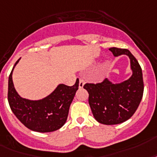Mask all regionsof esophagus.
Segmentation results:
<instances>
[{"mask_svg":"<svg viewBox=\"0 0 157 157\" xmlns=\"http://www.w3.org/2000/svg\"><path fill=\"white\" fill-rule=\"evenodd\" d=\"M85 85V81H84V79L83 78H80L79 79V88H83Z\"/></svg>","mask_w":157,"mask_h":157,"instance_id":"1","label":"esophagus"}]
</instances>
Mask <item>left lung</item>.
<instances>
[{
  "mask_svg": "<svg viewBox=\"0 0 157 157\" xmlns=\"http://www.w3.org/2000/svg\"><path fill=\"white\" fill-rule=\"evenodd\" d=\"M114 56L129 57L132 75L121 83L105 79L98 84H85L89 93V104L94 118L105 125H114L128 120L136 111L144 94V81L140 65L129 50L111 48Z\"/></svg>",
  "mask_w": 157,
  "mask_h": 157,
  "instance_id": "8db88e82",
  "label": "left lung"
}]
</instances>
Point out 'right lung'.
<instances>
[{
  "instance_id": "add662e5",
  "label": "right lung",
  "mask_w": 157,
  "mask_h": 157,
  "mask_svg": "<svg viewBox=\"0 0 157 157\" xmlns=\"http://www.w3.org/2000/svg\"><path fill=\"white\" fill-rule=\"evenodd\" d=\"M20 59L9 76L8 101L13 113L24 126L34 132L44 133L59 129L67 121L70 105L78 90L79 80L72 86L59 84L52 94L40 100L23 98L17 93L12 78L13 71Z\"/></svg>"
}]
</instances>
